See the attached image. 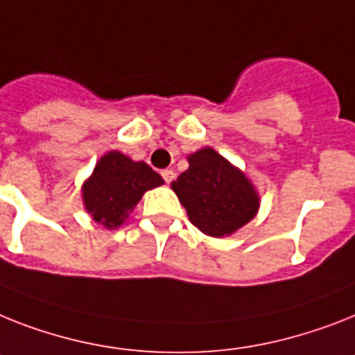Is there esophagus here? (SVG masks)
<instances>
[{"instance_id": "1", "label": "esophagus", "mask_w": 355, "mask_h": 355, "mask_svg": "<svg viewBox=\"0 0 355 355\" xmlns=\"http://www.w3.org/2000/svg\"><path fill=\"white\" fill-rule=\"evenodd\" d=\"M161 175H163L165 183H168V184H171L172 181H174V178H175V174H174V171H172V168H165V171L161 172Z\"/></svg>"}]
</instances>
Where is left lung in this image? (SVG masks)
<instances>
[{"mask_svg": "<svg viewBox=\"0 0 355 355\" xmlns=\"http://www.w3.org/2000/svg\"><path fill=\"white\" fill-rule=\"evenodd\" d=\"M189 171L172 181V190L201 232L212 237L230 236L256 216V190L218 152L201 148L189 156Z\"/></svg>", "mask_w": 355, "mask_h": 355, "instance_id": "left-lung-1", "label": "left lung"}]
</instances>
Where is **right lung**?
<instances>
[{"label": "right lung", "instance_id": "add662e5", "mask_svg": "<svg viewBox=\"0 0 355 355\" xmlns=\"http://www.w3.org/2000/svg\"><path fill=\"white\" fill-rule=\"evenodd\" d=\"M163 184V178L143 161H132L121 152H108L83 184V201L98 223L118 228L128 218L146 190Z\"/></svg>", "mask_w": 355, "mask_h": 355}]
</instances>
